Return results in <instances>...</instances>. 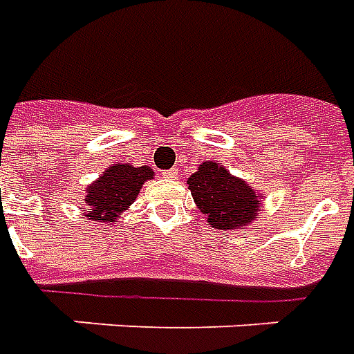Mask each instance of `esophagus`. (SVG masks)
Instances as JSON below:
<instances>
[{
  "instance_id": "34e87169",
  "label": "esophagus",
  "mask_w": 354,
  "mask_h": 354,
  "mask_svg": "<svg viewBox=\"0 0 354 354\" xmlns=\"http://www.w3.org/2000/svg\"><path fill=\"white\" fill-rule=\"evenodd\" d=\"M167 179H177V175H179V169H175V167H171V169H167V171L164 173Z\"/></svg>"
}]
</instances>
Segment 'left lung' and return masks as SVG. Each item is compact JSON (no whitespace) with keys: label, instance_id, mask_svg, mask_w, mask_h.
I'll return each instance as SVG.
<instances>
[{"label":"left lung","instance_id":"left-lung-1","mask_svg":"<svg viewBox=\"0 0 354 354\" xmlns=\"http://www.w3.org/2000/svg\"><path fill=\"white\" fill-rule=\"evenodd\" d=\"M189 190L198 209L207 215L213 229L230 230L245 227L257 217L261 196L240 177L223 165L204 162L189 177Z\"/></svg>","mask_w":354,"mask_h":354}]
</instances>
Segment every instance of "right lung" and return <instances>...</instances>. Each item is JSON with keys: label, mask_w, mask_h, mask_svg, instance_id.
I'll list each match as a JSON object with an SVG mask.
<instances>
[{"label": "right lung", "mask_w": 354, "mask_h": 354, "mask_svg": "<svg viewBox=\"0 0 354 354\" xmlns=\"http://www.w3.org/2000/svg\"><path fill=\"white\" fill-rule=\"evenodd\" d=\"M154 171L149 165L133 167L129 164H112L95 183L87 187L84 212L85 219L99 223H114L135 202L139 190Z\"/></svg>", "instance_id": "add662e5"}]
</instances>
